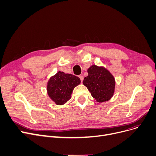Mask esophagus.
Instances as JSON below:
<instances>
[{"label": "esophagus", "mask_w": 156, "mask_h": 156, "mask_svg": "<svg viewBox=\"0 0 156 156\" xmlns=\"http://www.w3.org/2000/svg\"><path fill=\"white\" fill-rule=\"evenodd\" d=\"M79 79H80L81 82H83V79H84V77H83L82 75H80V76H79Z\"/></svg>", "instance_id": "obj_1"}]
</instances>
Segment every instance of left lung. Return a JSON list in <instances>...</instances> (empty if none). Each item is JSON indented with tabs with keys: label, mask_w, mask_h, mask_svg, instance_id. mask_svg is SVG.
<instances>
[{
	"label": "left lung",
	"mask_w": 156,
	"mask_h": 156,
	"mask_svg": "<svg viewBox=\"0 0 156 156\" xmlns=\"http://www.w3.org/2000/svg\"><path fill=\"white\" fill-rule=\"evenodd\" d=\"M88 76L84 77L83 84L87 87L96 101L109 100L114 94L115 79L105 68L92 65L87 70Z\"/></svg>",
	"instance_id": "obj_1"
}]
</instances>
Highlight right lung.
I'll return each mask as SVG.
<instances>
[{"instance_id":"right-lung-1","label":"right lung","mask_w":156,"mask_h":156,"mask_svg":"<svg viewBox=\"0 0 156 156\" xmlns=\"http://www.w3.org/2000/svg\"><path fill=\"white\" fill-rule=\"evenodd\" d=\"M80 83L78 77L59 71L48 81V95L56 105H63L71 98L73 88Z\"/></svg>"}]
</instances>
